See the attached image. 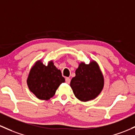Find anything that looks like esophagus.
Listing matches in <instances>:
<instances>
[{"label":"esophagus","mask_w":135,"mask_h":135,"mask_svg":"<svg viewBox=\"0 0 135 135\" xmlns=\"http://www.w3.org/2000/svg\"><path fill=\"white\" fill-rule=\"evenodd\" d=\"M65 81H66V83L69 84L70 83V79L69 78H66V79H65Z\"/></svg>","instance_id":"esophagus-1"}]
</instances>
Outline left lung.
Returning <instances> with one entry per match:
<instances>
[{
    "instance_id": "left-lung-1",
    "label": "left lung",
    "mask_w": 135,
    "mask_h": 135,
    "mask_svg": "<svg viewBox=\"0 0 135 135\" xmlns=\"http://www.w3.org/2000/svg\"><path fill=\"white\" fill-rule=\"evenodd\" d=\"M75 96L82 101L94 99L101 92L104 86L103 75L94 61L86 65L81 63L75 70V76L70 81Z\"/></svg>"
}]
</instances>
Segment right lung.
I'll return each instance as SVG.
<instances>
[{
    "label": "right lung",
    "mask_w": 135,
    "mask_h": 135,
    "mask_svg": "<svg viewBox=\"0 0 135 135\" xmlns=\"http://www.w3.org/2000/svg\"><path fill=\"white\" fill-rule=\"evenodd\" d=\"M65 82L61 72L50 61L47 66L36 62L31 69L27 83L29 90L37 98L49 100L55 94L61 84Z\"/></svg>",
    "instance_id": "obj_1"
}]
</instances>
